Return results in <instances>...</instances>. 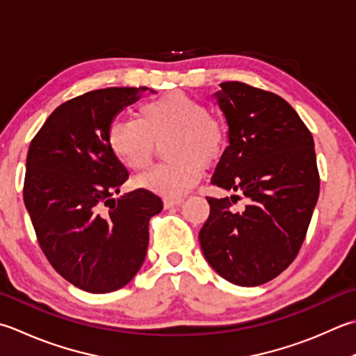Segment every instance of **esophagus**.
I'll return each instance as SVG.
<instances>
[{"label": "esophagus", "instance_id": "34e87169", "mask_svg": "<svg viewBox=\"0 0 356 356\" xmlns=\"http://www.w3.org/2000/svg\"><path fill=\"white\" fill-rule=\"evenodd\" d=\"M184 202V199H180V197H177V199H165L163 200V207L165 208H172V207H176V205H180Z\"/></svg>", "mask_w": 356, "mask_h": 356}]
</instances>
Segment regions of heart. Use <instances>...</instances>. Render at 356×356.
<instances>
[{
  "label": "heart",
  "mask_w": 356,
  "mask_h": 356,
  "mask_svg": "<svg viewBox=\"0 0 356 356\" xmlns=\"http://www.w3.org/2000/svg\"><path fill=\"white\" fill-rule=\"evenodd\" d=\"M171 138L159 165L137 179L142 190L163 197H180L204 176V163H213L227 146L225 124L208 113L202 102L182 90H171L143 103L134 118H117L108 128L113 154L129 171L148 168L156 143Z\"/></svg>",
  "instance_id": "heart-1"
}]
</instances>
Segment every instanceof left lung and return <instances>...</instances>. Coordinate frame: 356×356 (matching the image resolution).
<instances>
[{
    "label": "left lung",
    "instance_id": "1",
    "mask_svg": "<svg viewBox=\"0 0 356 356\" xmlns=\"http://www.w3.org/2000/svg\"><path fill=\"white\" fill-rule=\"evenodd\" d=\"M229 145L211 184L247 199L207 197L210 216L199 233L208 264L228 282L256 287L275 280L296 257L319 196L312 132L296 111L268 90L241 81L214 94Z\"/></svg>",
    "mask_w": 356,
    "mask_h": 356
}]
</instances>
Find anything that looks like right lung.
<instances>
[{
    "label": "right lung",
    "instance_id": "right-lung-1",
    "mask_svg": "<svg viewBox=\"0 0 356 356\" xmlns=\"http://www.w3.org/2000/svg\"><path fill=\"white\" fill-rule=\"evenodd\" d=\"M145 89H97L65 102L27 152L23 196L40 247L58 275L89 293H109L136 276L149 219L163 208L142 188L114 197L129 174L109 149L108 128Z\"/></svg>",
    "mask_w": 356,
    "mask_h": 356
}]
</instances>
